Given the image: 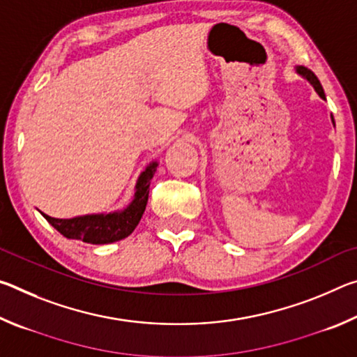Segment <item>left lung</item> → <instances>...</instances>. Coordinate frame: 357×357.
Here are the masks:
<instances>
[{"label": "left lung", "mask_w": 357, "mask_h": 357, "mask_svg": "<svg viewBox=\"0 0 357 357\" xmlns=\"http://www.w3.org/2000/svg\"><path fill=\"white\" fill-rule=\"evenodd\" d=\"M296 72H298V74H299L301 77H304L305 80L312 84L313 89H315V91H317V94L319 96V98H321V99H326L324 91H323V86H321V83H319V80L317 78V75L313 74V72H312L310 69L304 68V66H296ZM331 118H332V116H331ZM332 124L335 126V123H334V118H332Z\"/></svg>", "instance_id": "left-lung-1"}]
</instances>
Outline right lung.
<instances>
[{"label": "right lung", "instance_id": "obj_1", "mask_svg": "<svg viewBox=\"0 0 357 357\" xmlns=\"http://www.w3.org/2000/svg\"><path fill=\"white\" fill-rule=\"evenodd\" d=\"M157 162L144 168L140 176L137 179L135 193L132 202L121 211H113V213H102V214H86L77 215L72 219H55L44 213H40L45 217L47 222L53 228H56L59 233L68 239L83 241L88 244H110L116 243L129 234L137 228L142 215L146 209L148 197H149V184L157 170Z\"/></svg>", "mask_w": 357, "mask_h": 357}]
</instances>
